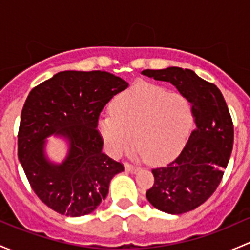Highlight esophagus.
<instances>
[{
    "label": "esophagus",
    "instance_id": "34e87169",
    "mask_svg": "<svg viewBox=\"0 0 250 250\" xmlns=\"http://www.w3.org/2000/svg\"><path fill=\"white\" fill-rule=\"evenodd\" d=\"M125 172L137 173L138 170L140 169V168L139 167H135V166H133V165H129V163H125Z\"/></svg>",
    "mask_w": 250,
    "mask_h": 250
}]
</instances>
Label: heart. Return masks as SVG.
<instances>
[{"mask_svg": "<svg viewBox=\"0 0 250 250\" xmlns=\"http://www.w3.org/2000/svg\"><path fill=\"white\" fill-rule=\"evenodd\" d=\"M111 113L98 122L107 152L125 155L134 135L139 152L152 163L178 155L193 125L192 106L185 95L148 83H138L116 97Z\"/></svg>", "mask_w": 250, "mask_h": 250, "instance_id": "obj_1", "label": "heart"}]
</instances>
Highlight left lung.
I'll use <instances>...</instances> for the list:
<instances>
[{
	"instance_id": "obj_1",
	"label": "left lung",
	"mask_w": 250,
	"mask_h": 250,
	"mask_svg": "<svg viewBox=\"0 0 250 250\" xmlns=\"http://www.w3.org/2000/svg\"><path fill=\"white\" fill-rule=\"evenodd\" d=\"M141 74L172 83L192 106L196 128L175 160L152 169L155 184L146 192L158 210L188 213L206 202L220 184L233 146L232 120L219 88L192 70L170 66Z\"/></svg>"
}]
</instances>
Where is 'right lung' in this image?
I'll use <instances>...</instances> for the list:
<instances>
[{"label": "right lung", "mask_w": 250, "mask_h": 250, "mask_svg": "<svg viewBox=\"0 0 250 250\" xmlns=\"http://www.w3.org/2000/svg\"><path fill=\"white\" fill-rule=\"evenodd\" d=\"M128 82L106 71H62L30 92L20 117L18 158L40 200L66 216L92 213L123 165L103 152L98 118ZM62 139V163L46 155V139Z\"/></svg>", "instance_id": "obj_1"}]
</instances>
